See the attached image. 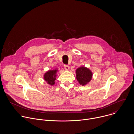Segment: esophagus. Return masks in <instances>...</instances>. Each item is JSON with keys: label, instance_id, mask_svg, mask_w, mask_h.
Wrapping results in <instances>:
<instances>
[{"label": "esophagus", "instance_id": "1", "mask_svg": "<svg viewBox=\"0 0 134 134\" xmlns=\"http://www.w3.org/2000/svg\"><path fill=\"white\" fill-rule=\"evenodd\" d=\"M64 69H65L66 70H67V71H68V70H70V66H69V65H64Z\"/></svg>", "mask_w": 134, "mask_h": 134}]
</instances>
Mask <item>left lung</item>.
<instances>
[{
  "label": "left lung",
  "mask_w": 134,
  "mask_h": 134,
  "mask_svg": "<svg viewBox=\"0 0 134 134\" xmlns=\"http://www.w3.org/2000/svg\"><path fill=\"white\" fill-rule=\"evenodd\" d=\"M75 73L77 80L82 86L87 85L92 79V72L90 69L85 66L78 68L75 71Z\"/></svg>",
  "instance_id": "8db88e82"
}]
</instances>
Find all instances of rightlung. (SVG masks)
<instances>
[{"instance_id": "1", "label": "right lung", "mask_w": 134, "mask_h": 134, "mask_svg": "<svg viewBox=\"0 0 134 134\" xmlns=\"http://www.w3.org/2000/svg\"><path fill=\"white\" fill-rule=\"evenodd\" d=\"M58 72L59 70L57 68L48 70L43 75L44 80L50 86H54L55 84V80L57 76Z\"/></svg>"}]
</instances>
